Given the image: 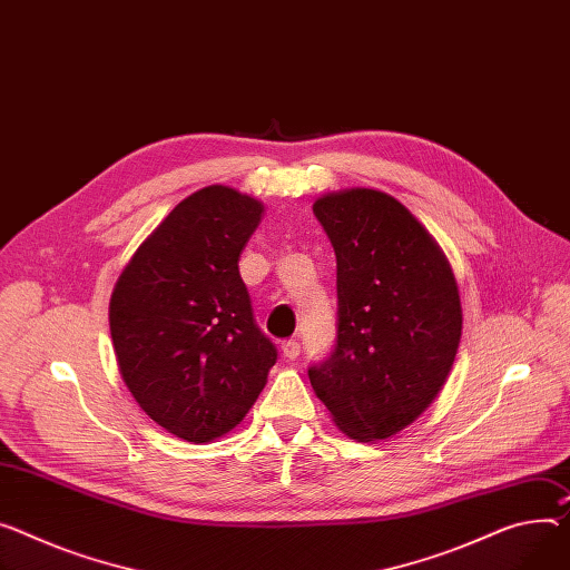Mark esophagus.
Segmentation results:
<instances>
[{
  "label": "esophagus",
  "instance_id": "obj_1",
  "mask_svg": "<svg viewBox=\"0 0 570 570\" xmlns=\"http://www.w3.org/2000/svg\"><path fill=\"white\" fill-rule=\"evenodd\" d=\"M281 348H283V356H285L287 361H294V358H298V354H301V344H298L296 340H285Z\"/></svg>",
  "mask_w": 570,
  "mask_h": 570
}]
</instances>
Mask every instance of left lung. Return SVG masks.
<instances>
[{"label": "left lung", "mask_w": 570, "mask_h": 570, "mask_svg": "<svg viewBox=\"0 0 570 570\" xmlns=\"http://www.w3.org/2000/svg\"><path fill=\"white\" fill-rule=\"evenodd\" d=\"M313 212L337 259V344L308 370L335 426L361 443L413 424L443 390L463 311L450 262L390 194H324Z\"/></svg>", "instance_id": "8db88e82"}]
</instances>
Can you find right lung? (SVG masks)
<instances>
[{"label": "right lung", "mask_w": 570, "mask_h": 570, "mask_svg": "<svg viewBox=\"0 0 570 570\" xmlns=\"http://www.w3.org/2000/svg\"><path fill=\"white\" fill-rule=\"evenodd\" d=\"M265 205L209 185L175 205L120 272L109 328L141 411L187 443H212L250 411L276 363L255 326L239 255Z\"/></svg>", "instance_id": "1"}]
</instances>
